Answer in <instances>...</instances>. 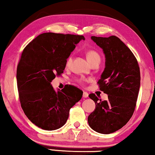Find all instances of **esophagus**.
I'll return each instance as SVG.
<instances>
[{
	"mask_svg": "<svg viewBox=\"0 0 155 155\" xmlns=\"http://www.w3.org/2000/svg\"><path fill=\"white\" fill-rule=\"evenodd\" d=\"M82 96H83L84 98H87V97H88V93L86 92H84L83 95H82Z\"/></svg>",
	"mask_w": 155,
	"mask_h": 155,
	"instance_id": "obj_1",
	"label": "esophagus"
}]
</instances>
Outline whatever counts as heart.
<instances>
[{
    "instance_id": "heart-1",
    "label": "heart",
    "mask_w": 155,
    "mask_h": 155,
    "mask_svg": "<svg viewBox=\"0 0 155 155\" xmlns=\"http://www.w3.org/2000/svg\"><path fill=\"white\" fill-rule=\"evenodd\" d=\"M86 57L87 58L89 62L90 63V64H92L95 61H100V56L98 54V52L94 50H88L86 51ZM72 61L71 56H70L68 58H67L66 62H65V65L66 66H68V65L71 64Z\"/></svg>"
}]
</instances>
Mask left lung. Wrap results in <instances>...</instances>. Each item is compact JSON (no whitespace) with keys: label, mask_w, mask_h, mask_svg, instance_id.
Wrapping results in <instances>:
<instances>
[{"label":"left lung","mask_w":155,"mask_h":155,"mask_svg":"<svg viewBox=\"0 0 155 155\" xmlns=\"http://www.w3.org/2000/svg\"><path fill=\"white\" fill-rule=\"evenodd\" d=\"M91 39L105 55V68L98 84L99 90L108 94V100H99L94 94L89 95L96 107L87 120L94 131L109 134L121 128L132 117L140 86V67L130 48L116 36H92Z\"/></svg>","instance_id":"1"}]
</instances>
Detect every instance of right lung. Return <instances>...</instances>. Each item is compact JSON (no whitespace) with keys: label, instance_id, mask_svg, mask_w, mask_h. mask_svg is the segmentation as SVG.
<instances>
[{"label":"right lung","instance_id":"1","mask_svg":"<svg viewBox=\"0 0 155 155\" xmlns=\"http://www.w3.org/2000/svg\"><path fill=\"white\" fill-rule=\"evenodd\" d=\"M82 35L52 32L37 36L24 48L17 68V84L22 109L31 123L54 130L64 126L71 108L82 93L72 85L56 92L51 82L61 75L65 62Z\"/></svg>","mask_w":155,"mask_h":155}]
</instances>
